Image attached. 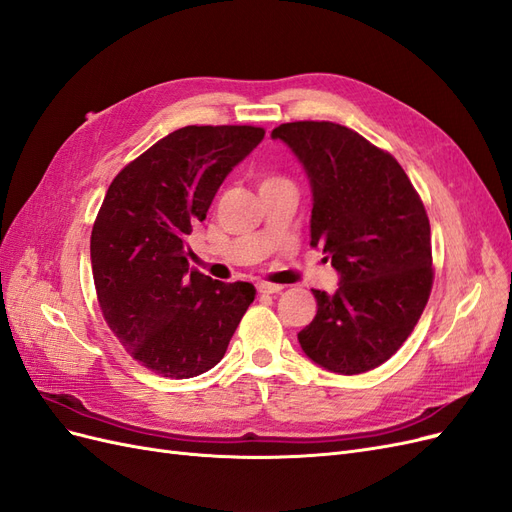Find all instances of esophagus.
Returning a JSON list of instances; mask_svg holds the SVG:
<instances>
[{"label": "esophagus", "instance_id": "34e87169", "mask_svg": "<svg viewBox=\"0 0 512 512\" xmlns=\"http://www.w3.org/2000/svg\"><path fill=\"white\" fill-rule=\"evenodd\" d=\"M256 288H258V292H262V294H277V292L284 290L282 284H271V282H258Z\"/></svg>", "mask_w": 512, "mask_h": 512}]
</instances>
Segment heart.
Segmentation results:
<instances>
[{
    "mask_svg": "<svg viewBox=\"0 0 512 512\" xmlns=\"http://www.w3.org/2000/svg\"><path fill=\"white\" fill-rule=\"evenodd\" d=\"M282 181H286V179L277 177V175H262V179H260V188H262V185H273V183H282Z\"/></svg>",
    "mask_w": 512,
    "mask_h": 512,
    "instance_id": "b5f03b06",
    "label": "heart"
}]
</instances>
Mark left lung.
I'll list each match as a JSON object with an SVG mask.
<instances>
[{
  "instance_id": "8db88e82",
  "label": "left lung",
  "mask_w": 512,
  "mask_h": 512,
  "mask_svg": "<svg viewBox=\"0 0 512 512\" xmlns=\"http://www.w3.org/2000/svg\"><path fill=\"white\" fill-rule=\"evenodd\" d=\"M271 136L305 170L309 245L339 273L333 294L314 290L318 312L299 344L324 369L363 374L391 359L427 305L433 269L423 200L391 153L339 123H282Z\"/></svg>"
}]
</instances>
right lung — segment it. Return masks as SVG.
<instances>
[{
  "label": "right lung",
  "instance_id": "add662e5",
  "mask_svg": "<svg viewBox=\"0 0 512 512\" xmlns=\"http://www.w3.org/2000/svg\"><path fill=\"white\" fill-rule=\"evenodd\" d=\"M262 138L254 126H185L108 185L91 230L98 303L121 346L153 374L183 380L218 365L256 297L252 284L190 269L188 239Z\"/></svg>",
  "mask_w": 512,
  "mask_h": 512
}]
</instances>
